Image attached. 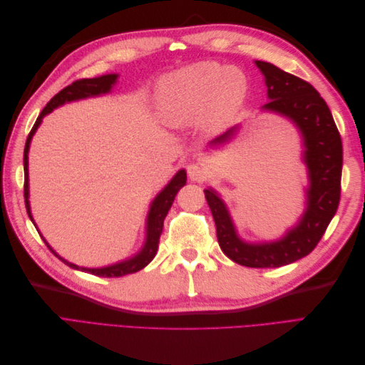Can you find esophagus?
<instances>
[{"instance_id": "1", "label": "esophagus", "mask_w": 365, "mask_h": 365, "mask_svg": "<svg viewBox=\"0 0 365 365\" xmlns=\"http://www.w3.org/2000/svg\"><path fill=\"white\" fill-rule=\"evenodd\" d=\"M187 173H189V178H190L192 181L201 182V181H204V178H205L207 170L202 168L201 164L192 163V164L187 165Z\"/></svg>"}]
</instances>
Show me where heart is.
I'll return each instance as SVG.
<instances>
[{"instance_id":"obj_1","label":"heart","mask_w":365,"mask_h":365,"mask_svg":"<svg viewBox=\"0 0 365 365\" xmlns=\"http://www.w3.org/2000/svg\"><path fill=\"white\" fill-rule=\"evenodd\" d=\"M247 91V77L240 70L201 62L165 77L157 98L170 123H187L204 114L210 125L220 126L244 103Z\"/></svg>"}]
</instances>
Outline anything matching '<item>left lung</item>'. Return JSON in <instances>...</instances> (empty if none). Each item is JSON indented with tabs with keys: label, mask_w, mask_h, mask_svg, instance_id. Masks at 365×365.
<instances>
[{
	"label": "left lung",
	"mask_w": 365,
	"mask_h": 365,
	"mask_svg": "<svg viewBox=\"0 0 365 365\" xmlns=\"http://www.w3.org/2000/svg\"><path fill=\"white\" fill-rule=\"evenodd\" d=\"M264 76L269 102L264 111L289 118L302 132L304 163L309 170L306 210L298 224L282 239L263 244L242 240L228 210L213 189L204 190L205 200L216 224L220 250L233 262L248 268H279L307 256L335 216L341 196L342 143L332 113L315 88L294 74L280 70L269 62L256 61ZM237 126L210 141L220 146L233 138Z\"/></svg>",
	"instance_id": "left-lung-1"
}]
</instances>
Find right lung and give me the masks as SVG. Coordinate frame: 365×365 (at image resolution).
<instances>
[{
	"mask_svg": "<svg viewBox=\"0 0 365 365\" xmlns=\"http://www.w3.org/2000/svg\"><path fill=\"white\" fill-rule=\"evenodd\" d=\"M118 74H105L101 77H93V79H81V81H76L71 85L65 86L63 90H61L56 96H54L51 101L47 103V106L42 109V113L39 114V117L36 118L35 125H33L30 134L27 137L26 141V148H24V197H26V208H27V213L29 217L31 219L33 222V217L30 213V204H29V149H30V141L33 134H35L38 126L41 125V121L43 118V115L50 114L54 108H58L63 103L67 102H73V101H79V98H86V97H93V96H101V94H106L111 91L113 85L115 83ZM187 181V175L185 170H180L176 173L172 181L164 187V189L157 195L155 200L152 201L150 210H149V215H148V222H146V242L145 245H143L141 251L138 254H135L134 257H130L125 262H120L115 264H111V267H105V268H79L77 264L70 263L65 259H62L59 254L54 252L51 250V247L47 244L46 239V245L51 250V252H54V256L59 257L65 264H68L70 268L74 269H81V271H86L93 275H98V277H121V275H126V274H132V272H137L140 269H143L152 262V259L155 257L157 250H158V244H160V236H161V231H163V224H164V219L168 216L169 210L173 204V200L176 193L180 192L181 187L185 185ZM35 224V222H33Z\"/></svg>",
	"mask_w": 365,
	"mask_h": 365,
	"instance_id": "right-lung-1",
	"label": "right lung"
}]
</instances>
